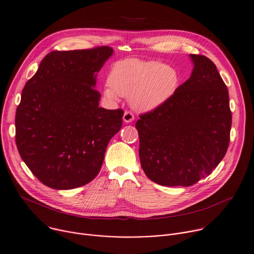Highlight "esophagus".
<instances>
[{"label":"esophagus","instance_id":"34e87169","mask_svg":"<svg viewBox=\"0 0 254 254\" xmlns=\"http://www.w3.org/2000/svg\"><path fill=\"white\" fill-rule=\"evenodd\" d=\"M123 120H124L125 123L129 124V123H131V122L134 120V116H133L132 113H130V112H126V113L124 114Z\"/></svg>","mask_w":254,"mask_h":254}]
</instances>
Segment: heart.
Wrapping results in <instances>:
<instances>
[{
  "label": "heart",
  "mask_w": 254,
  "mask_h": 254,
  "mask_svg": "<svg viewBox=\"0 0 254 254\" xmlns=\"http://www.w3.org/2000/svg\"><path fill=\"white\" fill-rule=\"evenodd\" d=\"M181 82L179 70L172 64L154 60L127 59L117 62L109 74L111 88L107 97H128L130 106L150 112L163 106L177 93Z\"/></svg>",
  "instance_id": "1"
}]
</instances>
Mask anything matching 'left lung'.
<instances>
[{"label":"left lung","mask_w":254,"mask_h":254,"mask_svg":"<svg viewBox=\"0 0 254 254\" xmlns=\"http://www.w3.org/2000/svg\"><path fill=\"white\" fill-rule=\"evenodd\" d=\"M190 77L176 95L139 117V159L145 176L164 187H190L224 157L231 128L228 91L216 65L190 55Z\"/></svg>","instance_id":"obj_1"}]
</instances>
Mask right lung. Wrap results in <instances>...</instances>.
I'll return each mask as SVG.
<instances>
[{
    "instance_id": "obj_1",
    "label": "right lung",
    "mask_w": 254,
    "mask_h": 254,
    "mask_svg": "<svg viewBox=\"0 0 254 254\" xmlns=\"http://www.w3.org/2000/svg\"><path fill=\"white\" fill-rule=\"evenodd\" d=\"M114 50L53 51L22 92L16 143L33 175L54 190L91 183L107 146L121 129L124 112L99 107L97 74Z\"/></svg>"
}]
</instances>
